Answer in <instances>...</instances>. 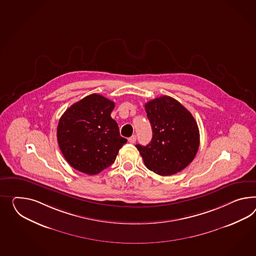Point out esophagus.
<instances>
[{
  "label": "esophagus",
  "instance_id": "34e87169",
  "mask_svg": "<svg viewBox=\"0 0 256 256\" xmlns=\"http://www.w3.org/2000/svg\"><path fill=\"white\" fill-rule=\"evenodd\" d=\"M128 141H129L131 144L136 143V136H132L131 138L128 139Z\"/></svg>",
  "mask_w": 256,
  "mask_h": 256
}]
</instances>
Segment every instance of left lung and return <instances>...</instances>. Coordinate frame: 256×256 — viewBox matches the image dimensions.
<instances>
[{"mask_svg":"<svg viewBox=\"0 0 256 256\" xmlns=\"http://www.w3.org/2000/svg\"><path fill=\"white\" fill-rule=\"evenodd\" d=\"M150 122L152 139L136 144L148 169L168 176L184 170L194 160L200 146L197 122L182 104L164 96L144 105Z\"/></svg>","mask_w":256,"mask_h":256,"instance_id":"8db88e82","label":"left lung"}]
</instances>
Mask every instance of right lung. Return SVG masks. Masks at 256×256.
I'll use <instances>...</instances> for the list:
<instances>
[{"label": "right lung", "instance_id": "obj_1", "mask_svg": "<svg viewBox=\"0 0 256 256\" xmlns=\"http://www.w3.org/2000/svg\"><path fill=\"white\" fill-rule=\"evenodd\" d=\"M114 102L92 94L70 106L59 120L60 150L74 169L94 176L110 166L126 144L110 113Z\"/></svg>", "mask_w": 256, "mask_h": 256}]
</instances>
